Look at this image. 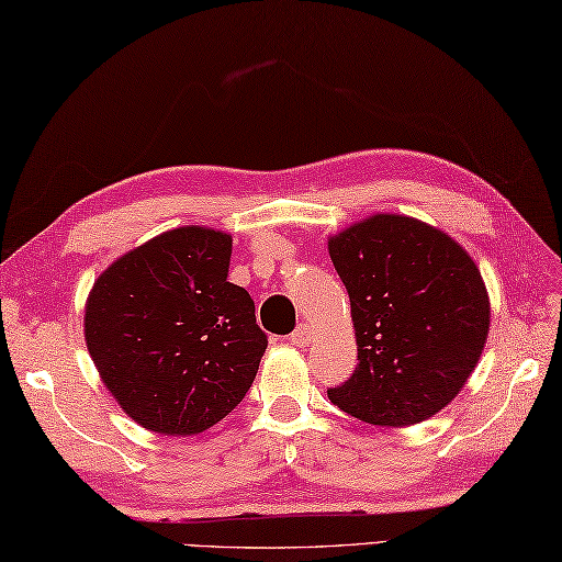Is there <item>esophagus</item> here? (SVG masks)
I'll use <instances>...</instances> for the list:
<instances>
[{
  "mask_svg": "<svg viewBox=\"0 0 562 562\" xmlns=\"http://www.w3.org/2000/svg\"><path fill=\"white\" fill-rule=\"evenodd\" d=\"M290 340H292V345H300V348H304V345H308V342L314 340L312 326H308V324H300V326H296V330L292 333V336H290Z\"/></svg>",
  "mask_w": 562,
  "mask_h": 562,
  "instance_id": "34e87169",
  "label": "esophagus"
}]
</instances>
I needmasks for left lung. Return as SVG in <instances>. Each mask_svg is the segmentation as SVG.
Wrapping results in <instances>:
<instances>
[{
	"mask_svg": "<svg viewBox=\"0 0 562 562\" xmlns=\"http://www.w3.org/2000/svg\"><path fill=\"white\" fill-rule=\"evenodd\" d=\"M360 364L328 398L381 427L423 423L449 405L491 328L481 270L445 232L405 214H374L328 238Z\"/></svg>",
	"mask_w": 562,
	"mask_h": 562,
	"instance_id": "1",
	"label": "left lung"
}]
</instances>
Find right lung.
Returning <instances> with one entry per match:
<instances>
[{
	"label": "right lung",
	"instance_id": "right-lung-1",
	"mask_svg": "<svg viewBox=\"0 0 562 562\" xmlns=\"http://www.w3.org/2000/svg\"><path fill=\"white\" fill-rule=\"evenodd\" d=\"M232 236L178 226L99 274L83 338L121 408L159 435L205 432L244 401L268 336L226 280Z\"/></svg>",
	"mask_w": 562,
	"mask_h": 562
}]
</instances>
